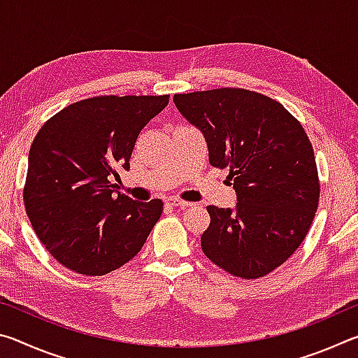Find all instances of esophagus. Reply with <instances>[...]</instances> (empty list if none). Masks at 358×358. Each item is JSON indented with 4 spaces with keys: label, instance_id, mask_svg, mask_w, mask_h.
<instances>
[{
    "label": "esophagus",
    "instance_id": "esophagus-1",
    "mask_svg": "<svg viewBox=\"0 0 358 358\" xmlns=\"http://www.w3.org/2000/svg\"><path fill=\"white\" fill-rule=\"evenodd\" d=\"M167 203L172 205V207H180V208H186V207H189V205H192V203L181 201V199H177V197H169Z\"/></svg>",
    "mask_w": 358,
    "mask_h": 358
}]
</instances>
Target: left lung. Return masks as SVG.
I'll return each mask as SVG.
<instances>
[{
  "label": "left lung",
  "instance_id": "obj_1",
  "mask_svg": "<svg viewBox=\"0 0 358 358\" xmlns=\"http://www.w3.org/2000/svg\"><path fill=\"white\" fill-rule=\"evenodd\" d=\"M207 141L210 164L227 169L237 207L208 205L201 237L211 262L241 280L271 273L305 240L320 183L305 129L280 102L245 88L175 94Z\"/></svg>",
  "mask_w": 358,
  "mask_h": 358
}]
</instances>
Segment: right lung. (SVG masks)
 Listing matches in <instances>:
<instances>
[{"label": "right lung", "instance_id": "right-lung-1", "mask_svg": "<svg viewBox=\"0 0 358 358\" xmlns=\"http://www.w3.org/2000/svg\"><path fill=\"white\" fill-rule=\"evenodd\" d=\"M169 104L162 96H96L48 118L29 148L23 202L45 250L78 275L102 276L137 256L162 201L113 196L141 131Z\"/></svg>", "mask_w": 358, "mask_h": 358}]
</instances>
